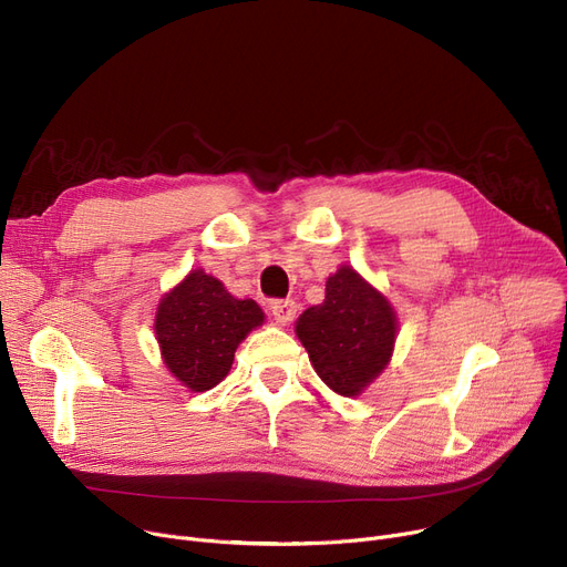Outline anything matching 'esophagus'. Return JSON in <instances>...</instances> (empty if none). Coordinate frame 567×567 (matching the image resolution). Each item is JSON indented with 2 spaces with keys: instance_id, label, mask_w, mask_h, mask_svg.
<instances>
[{
  "instance_id": "1",
  "label": "esophagus",
  "mask_w": 567,
  "mask_h": 567,
  "mask_svg": "<svg viewBox=\"0 0 567 567\" xmlns=\"http://www.w3.org/2000/svg\"><path fill=\"white\" fill-rule=\"evenodd\" d=\"M268 308H271V315L276 317L278 323H287L296 317V303L289 301V299H276V301H271V306H268Z\"/></svg>"
}]
</instances>
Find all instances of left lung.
Masks as SVG:
<instances>
[{"instance_id": "obj_1", "label": "left lung", "mask_w": 567, "mask_h": 567, "mask_svg": "<svg viewBox=\"0 0 567 567\" xmlns=\"http://www.w3.org/2000/svg\"><path fill=\"white\" fill-rule=\"evenodd\" d=\"M395 312L349 266L326 282V299L296 321L315 372L336 393L351 398L389 365L395 344Z\"/></svg>"}]
</instances>
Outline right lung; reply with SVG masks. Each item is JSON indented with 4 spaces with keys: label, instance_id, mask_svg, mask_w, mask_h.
I'll use <instances>...</instances> for the list:
<instances>
[{
    "label": "right lung",
    "instance_id": "add662e5",
    "mask_svg": "<svg viewBox=\"0 0 567 567\" xmlns=\"http://www.w3.org/2000/svg\"><path fill=\"white\" fill-rule=\"evenodd\" d=\"M261 321L255 301L234 299L220 280L193 271L161 301L156 338L169 372L202 393L227 377L238 342Z\"/></svg>",
    "mask_w": 567,
    "mask_h": 567
}]
</instances>
